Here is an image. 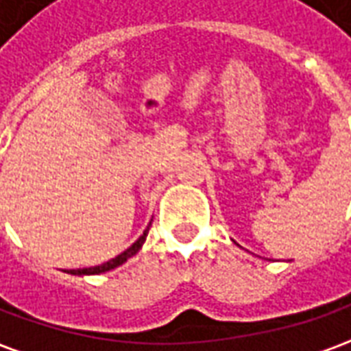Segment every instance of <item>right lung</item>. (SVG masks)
Masks as SVG:
<instances>
[{
  "label": "right lung",
  "instance_id": "1",
  "mask_svg": "<svg viewBox=\"0 0 351 351\" xmlns=\"http://www.w3.org/2000/svg\"><path fill=\"white\" fill-rule=\"evenodd\" d=\"M148 228H150V226H148ZM148 228L145 229V233L138 237L137 241L131 244L128 250L122 252L120 256H116V258H112L110 261H107V263L95 265V267H88V269H73V271H65V272H67V274H75V276H84V274H101V272L112 271V269H116V267H120V265L125 263L130 258H133V256L143 248V244H145L146 241V235H148Z\"/></svg>",
  "mask_w": 351,
  "mask_h": 351
}]
</instances>
